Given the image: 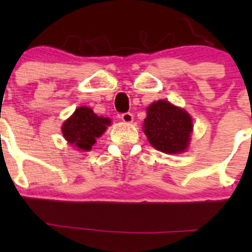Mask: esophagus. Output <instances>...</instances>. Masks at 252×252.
I'll use <instances>...</instances> for the list:
<instances>
[{"mask_svg":"<svg viewBox=\"0 0 252 252\" xmlns=\"http://www.w3.org/2000/svg\"><path fill=\"white\" fill-rule=\"evenodd\" d=\"M121 118L124 123H131L133 122V114L130 112H126V113L121 114Z\"/></svg>","mask_w":252,"mask_h":252,"instance_id":"34e87169","label":"esophagus"}]
</instances>
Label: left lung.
Segmentation results:
<instances>
[{"label":"left lung","instance_id":"obj_1","mask_svg":"<svg viewBox=\"0 0 252 252\" xmlns=\"http://www.w3.org/2000/svg\"><path fill=\"white\" fill-rule=\"evenodd\" d=\"M144 131L155 149L164 154H179L189 145L191 117L182 108L159 100L147 107Z\"/></svg>","mask_w":252,"mask_h":252}]
</instances>
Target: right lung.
I'll use <instances>...</instances> for the list:
<instances>
[{
	"mask_svg": "<svg viewBox=\"0 0 252 252\" xmlns=\"http://www.w3.org/2000/svg\"><path fill=\"white\" fill-rule=\"evenodd\" d=\"M110 123V119L97 117L91 108L79 107L73 116L64 122L62 133L69 144L78 149L90 150Z\"/></svg>",
	"mask_w": 252,
	"mask_h": 252,
	"instance_id": "obj_1",
	"label": "right lung"
}]
</instances>
